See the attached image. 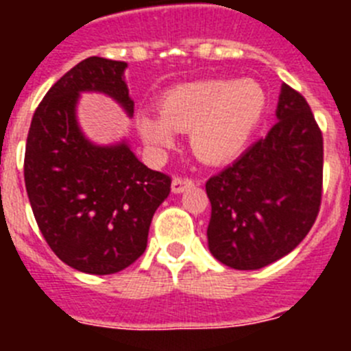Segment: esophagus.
<instances>
[{
  "instance_id": "34e87169",
  "label": "esophagus",
  "mask_w": 351,
  "mask_h": 351,
  "mask_svg": "<svg viewBox=\"0 0 351 351\" xmlns=\"http://www.w3.org/2000/svg\"><path fill=\"white\" fill-rule=\"evenodd\" d=\"M193 184H195V182L191 181V179H188V178H173L172 193H176V195L182 193V191H186L188 188H191Z\"/></svg>"
}]
</instances>
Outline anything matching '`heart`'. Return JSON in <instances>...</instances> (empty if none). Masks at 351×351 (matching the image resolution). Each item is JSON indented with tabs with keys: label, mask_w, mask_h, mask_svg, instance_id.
<instances>
[{
	"label": "heart",
	"mask_w": 351,
	"mask_h": 351,
	"mask_svg": "<svg viewBox=\"0 0 351 351\" xmlns=\"http://www.w3.org/2000/svg\"><path fill=\"white\" fill-rule=\"evenodd\" d=\"M267 108V93L253 79L200 80L167 89L158 112L142 108L135 126L154 151L169 149L176 132H190L193 153L206 163H225L243 153Z\"/></svg>",
	"instance_id": "obj_1"
}]
</instances>
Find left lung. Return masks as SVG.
Wrapping results in <instances>:
<instances>
[{
    "mask_svg": "<svg viewBox=\"0 0 351 351\" xmlns=\"http://www.w3.org/2000/svg\"><path fill=\"white\" fill-rule=\"evenodd\" d=\"M271 132L207 181V244L216 260L255 271L295 250L318 216L324 138L304 96L281 86Z\"/></svg>",
    "mask_w": 351,
    "mask_h": 351,
    "instance_id": "8db88e82",
    "label": "left lung"
}]
</instances>
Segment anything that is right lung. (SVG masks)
Segmentation results:
<instances>
[{
	"label": "right lung",
	"mask_w": 351,
	"mask_h": 351,
	"mask_svg": "<svg viewBox=\"0 0 351 351\" xmlns=\"http://www.w3.org/2000/svg\"><path fill=\"white\" fill-rule=\"evenodd\" d=\"M125 61L93 56L66 71L31 119L24 156L27 198L58 258L86 274H114L147 246L170 178L135 156L126 138L100 145L77 121L82 93H101L133 116Z\"/></svg>",
	"instance_id": "obj_1"
}]
</instances>
